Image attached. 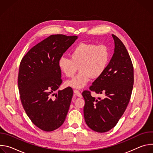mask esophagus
<instances>
[{"label":"esophagus","instance_id":"1","mask_svg":"<svg viewBox=\"0 0 153 153\" xmlns=\"http://www.w3.org/2000/svg\"><path fill=\"white\" fill-rule=\"evenodd\" d=\"M74 93L77 96V97H82V94L80 93V92L77 90H74Z\"/></svg>","mask_w":153,"mask_h":153}]
</instances>
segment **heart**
<instances>
[{"mask_svg":"<svg viewBox=\"0 0 153 153\" xmlns=\"http://www.w3.org/2000/svg\"><path fill=\"white\" fill-rule=\"evenodd\" d=\"M111 57L109 48L105 45L81 43L71 51V57L62 56L58 61L60 71L68 77H73L79 67L80 71L74 77L66 82L72 88L81 89L91 77H100L106 70Z\"/></svg>","mask_w":153,"mask_h":153,"instance_id":"b5f03b06","label":"heart"}]
</instances>
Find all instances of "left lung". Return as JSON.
<instances>
[{"instance_id":"left-lung-1","label":"left lung","mask_w":153,"mask_h":153,"mask_svg":"<svg viewBox=\"0 0 153 153\" xmlns=\"http://www.w3.org/2000/svg\"><path fill=\"white\" fill-rule=\"evenodd\" d=\"M114 41L113 56L103 74L97 78L90 90L104 94L103 99L84 91V118L86 125L98 133L114 128L124 113L131 95L134 83L133 63L122 41L112 34Z\"/></svg>"}]
</instances>
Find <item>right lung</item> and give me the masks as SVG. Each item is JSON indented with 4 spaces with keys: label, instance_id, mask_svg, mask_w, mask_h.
Instances as JSON below:
<instances>
[{
    "label": "right lung",
    "instance_id": "1",
    "mask_svg": "<svg viewBox=\"0 0 153 153\" xmlns=\"http://www.w3.org/2000/svg\"><path fill=\"white\" fill-rule=\"evenodd\" d=\"M77 38L51 35L33 47L20 62L18 87L22 104L31 122L45 131L59 128L69 110L73 95L71 87L54 92L62 82L59 59Z\"/></svg>",
    "mask_w": 153,
    "mask_h": 153
}]
</instances>
